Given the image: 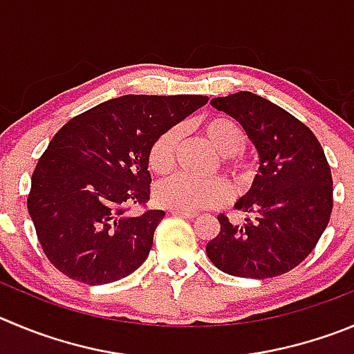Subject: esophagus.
<instances>
[{
	"mask_svg": "<svg viewBox=\"0 0 354 354\" xmlns=\"http://www.w3.org/2000/svg\"><path fill=\"white\" fill-rule=\"evenodd\" d=\"M171 214H178V216H183V218H188V220H194V218H197L199 214L194 213V211H183V209H169Z\"/></svg>",
	"mask_w": 354,
	"mask_h": 354,
	"instance_id": "esophagus-1",
	"label": "esophagus"
}]
</instances>
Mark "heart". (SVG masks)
Returning a JSON list of instances; mask_svg holds the SVG:
<instances>
[{
    "label": "heart",
    "mask_w": 354,
    "mask_h": 354,
    "mask_svg": "<svg viewBox=\"0 0 354 354\" xmlns=\"http://www.w3.org/2000/svg\"><path fill=\"white\" fill-rule=\"evenodd\" d=\"M203 134L211 147L225 158V167L239 183H248L253 178L250 164L237 158L246 145V134L237 122L229 117H213L203 124ZM181 141V127H171L153 141L148 153V166L155 174H166L173 167L176 150ZM155 201L171 209L199 211L216 207L229 199V185L222 178L196 180L187 174H173L155 185Z\"/></svg>",
    "instance_id": "heart-1"
}]
</instances>
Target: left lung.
Masks as SVG:
<instances>
[{
  "mask_svg": "<svg viewBox=\"0 0 354 354\" xmlns=\"http://www.w3.org/2000/svg\"><path fill=\"white\" fill-rule=\"evenodd\" d=\"M211 106L236 118L259 155V174L234 207L252 214L220 232L206 255L223 272L250 279L279 276L315 250L332 213V173L313 131L266 97L241 91Z\"/></svg>",
  "mask_w": 354,
  "mask_h": 354,
  "instance_id": "left-lung-1",
  "label": "left lung"
}]
</instances>
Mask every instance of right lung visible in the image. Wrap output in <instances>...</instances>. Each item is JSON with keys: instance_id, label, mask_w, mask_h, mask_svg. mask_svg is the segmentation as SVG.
Here are the masks:
<instances>
[{"instance_id": "1", "label": "right lung", "mask_w": 354, "mask_h": 354, "mask_svg": "<svg viewBox=\"0 0 354 354\" xmlns=\"http://www.w3.org/2000/svg\"><path fill=\"white\" fill-rule=\"evenodd\" d=\"M207 102L206 95H120L71 118L31 178L28 211L55 269L106 285L147 260L164 211L127 214L150 199L153 141Z\"/></svg>"}]
</instances>
